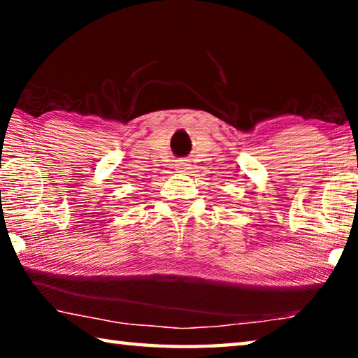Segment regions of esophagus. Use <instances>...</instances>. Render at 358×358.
Masks as SVG:
<instances>
[{"mask_svg": "<svg viewBox=\"0 0 358 358\" xmlns=\"http://www.w3.org/2000/svg\"><path fill=\"white\" fill-rule=\"evenodd\" d=\"M186 166H187V164H186L185 161H178V162H177V169H178L180 172H183V169H186Z\"/></svg>", "mask_w": 358, "mask_h": 358, "instance_id": "1", "label": "esophagus"}]
</instances>
